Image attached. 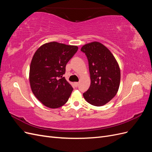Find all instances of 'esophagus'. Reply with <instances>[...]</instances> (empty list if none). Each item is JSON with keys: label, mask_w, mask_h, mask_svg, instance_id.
Returning a JSON list of instances; mask_svg holds the SVG:
<instances>
[{"label": "esophagus", "mask_w": 152, "mask_h": 152, "mask_svg": "<svg viewBox=\"0 0 152 152\" xmlns=\"http://www.w3.org/2000/svg\"><path fill=\"white\" fill-rule=\"evenodd\" d=\"M79 82H74V85H75V86L76 87L79 86Z\"/></svg>", "instance_id": "34e87169"}]
</instances>
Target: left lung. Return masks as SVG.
Wrapping results in <instances>:
<instances>
[{"label": "left lung", "instance_id": "1", "mask_svg": "<svg viewBox=\"0 0 152 152\" xmlns=\"http://www.w3.org/2000/svg\"><path fill=\"white\" fill-rule=\"evenodd\" d=\"M88 59L91 85L83 94L87 103L102 107L115 97L121 82L118 64L110 50L97 41L87 43L80 49Z\"/></svg>", "mask_w": 152, "mask_h": 152}]
</instances>
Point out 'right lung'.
Returning <instances> with one entry per match:
<instances>
[{"label": "right lung", "instance_id": "1", "mask_svg": "<svg viewBox=\"0 0 152 152\" xmlns=\"http://www.w3.org/2000/svg\"><path fill=\"white\" fill-rule=\"evenodd\" d=\"M77 50V45L50 42L41 45L34 53L30 66V87L45 107L57 108L68 100L73 87L63 75L66 63Z\"/></svg>", "mask_w": 152, "mask_h": 152}]
</instances>
